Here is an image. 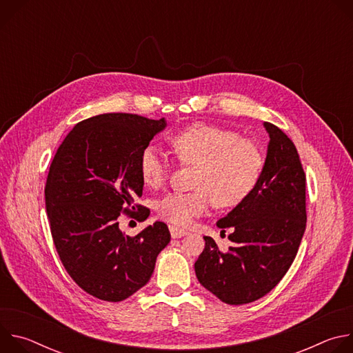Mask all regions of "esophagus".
<instances>
[{"label":"esophagus","instance_id":"34e87169","mask_svg":"<svg viewBox=\"0 0 353 353\" xmlns=\"http://www.w3.org/2000/svg\"><path fill=\"white\" fill-rule=\"evenodd\" d=\"M169 230H170V234H172L173 239H179V237H183V236L187 234V232L184 229H180V228L173 226V225L169 226Z\"/></svg>","mask_w":353,"mask_h":353}]
</instances>
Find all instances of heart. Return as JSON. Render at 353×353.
I'll return each mask as SVG.
<instances>
[{
  "label": "heart",
  "mask_w": 353,
  "mask_h": 353,
  "mask_svg": "<svg viewBox=\"0 0 353 353\" xmlns=\"http://www.w3.org/2000/svg\"><path fill=\"white\" fill-rule=\"evenodd\" d=\"M170 145L177 159L195 165L191 192H170L158 203L159 215L180 226L204 215L214 203L218 208L240 204L260 181L265 158L261 148L234 131L211 124H192L172 137ZM143 183L161 187L169 163L155 146H146L139 158Z\"/></svg>",
  "instance_id": "obj_1"
}]
</instances>
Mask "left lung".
Instances as JSON below:
<instances>
[{"mask_svg": "<svg viewBox=\"0 0 353 353\" xmlns=\"http://www.w3.org/2000/svg\"><path fill=\"white\" fill-rule=\"evenodd\" d=\"M270 135L263 174L256 188L216 222L234 243L222 253L205 236L194 264L205 289L223 303L245 305L271 292L290 268L306 230V176L288 135L264 123Z\"/></svg>", "mask_w": 353, "mask_h": 353, "instance_id": "obj_1", "label": "left lung"}]
</instances>
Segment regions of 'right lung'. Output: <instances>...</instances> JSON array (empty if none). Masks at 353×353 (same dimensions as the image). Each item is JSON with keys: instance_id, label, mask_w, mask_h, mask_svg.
<instances>
[{"instance_id": "right-lung-1", "label": "right lung", "mask_w": 353, "mask_h": 353, "mask_svg": "<svg viewBox=\"0 0 353 353\" xmlns=\"http://www.w3.org/2000/svg\"><path fill=\"white\" fill-rule=\"evenodd\" d=\"M166 125L127 113L90 117L70 131L50 166L44 198L57 253L75 283L100 300L121 301L145 286L170 241L163 222L135 237L119 228L142 195L141 152ZM138 211L139 221L149 216Z\"/></svg>"}]
</instances>
